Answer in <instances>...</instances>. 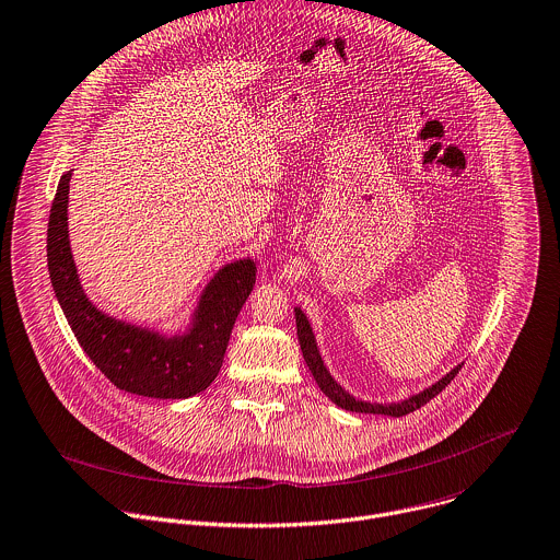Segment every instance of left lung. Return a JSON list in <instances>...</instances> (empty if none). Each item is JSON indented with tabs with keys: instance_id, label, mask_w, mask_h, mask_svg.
<instances>
[{
	"instance_id": "1",
	"label": "left lung",
	"mask_w": 560,
	"mask_h": 560,
	"mask_svg": "<svg viewBox=\"0 0 560 560\" xmlns=\"http://www.w3.org/2000/svg\"><path fill=\"white\" fill-rule=\"evenodd\" d=\"M294 316H296V334H299V345H301V351H303V358H305V364L310 366L312 376L318 385V389L340 409L345 411H351V413H376V416H392V418H402L407 413H413L416 409L424 407L431 398H435L457 374L462 364L453 366L446 376H442L438 383H433L431 387L405 398V400H398V402H366V400H360V398H353L349 392H345L336 381L334 376L329 374V369L325 366L323 358H320V351H318V345H316V336H314V329L305 316V312L301 307H294Z\"/></svg>"
}]
</instances>
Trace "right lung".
<instances>
[{"label":"right lung","instance_id":"obj_1","mask_svg":"<svg viewBox=\"0 0 560 560\" xmlns=\"http://www.w3.org/2000/svg\"><path fill=\"white\" fill-rule=\"evenodd\" d=\"M70 177L72 168L61 175L50 209L48 270L79 345L127 394L184 400L205 392L220 374L237 314L255 288V261L224 264L200 292L189 323L173 334L120 320L96 307L81 285L68 231Z\"/></svg>","mask_w":560,"mask_h":560}]
</instances>
